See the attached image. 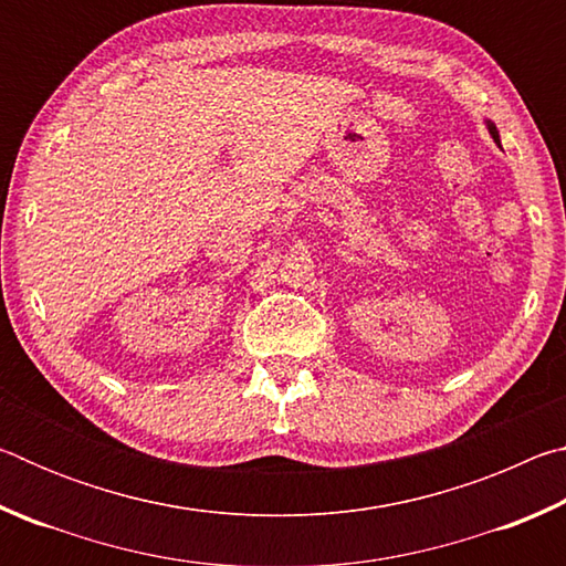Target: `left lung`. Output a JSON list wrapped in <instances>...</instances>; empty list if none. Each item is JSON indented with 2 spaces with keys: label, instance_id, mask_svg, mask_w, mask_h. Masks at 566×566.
Here are the masks:
<instances>
[{
  "label": "left lung",
  "instance_id": "obj_1",
  "mask_svg": "<svg viewBox=\"0 0 566 566\" xmlns=\"http://www.w3.org/2000/svg\"><path fill=\"white\" fill-rule=\"evenodd\" d=\"M486 129H490V134H492V139L496 142V145H500V132H496V127H494V122H490V119H486Z\"/></svg>",
  "mask_w": 566,
  "mask_h": 566
}]
</instances>
